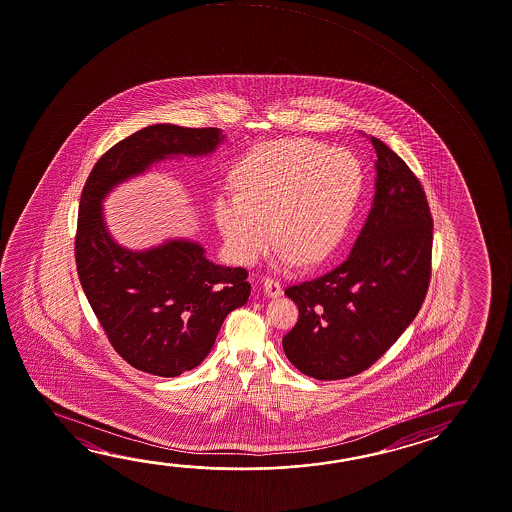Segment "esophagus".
Returning <instances> with one entry per match:
<instances>
[{
    "label": "esophagus",
    "instance_id": "34e87169",
    "mask_svg": "<svg viewBox=\"0 0 512 512\" xmlns=\"http://www.w3.org/2000/svg\"><path fill=\"white\" fill-rule=\"evenodd\" d=\"M264 293L268 298H278V296H282V287L278 284L277 280H273V278H264Z\"/></svg>",
    "mask_w": 512,
    "mask_h": 512
}]
</instances>
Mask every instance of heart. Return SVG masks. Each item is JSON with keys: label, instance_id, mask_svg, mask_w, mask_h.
<instances>
[{"label": "heart", "instance_id": "heart-1", "mask_svg": "<svg viewBox=\"0 0 512 512\" xmlns=\"http://www.w3.org/2000/svg\"><path fill=\"white\" fill-rule=\"evenodd\" d=\"M239 193L216 196L214 218L230 259L252 266L273 235L278 264L312 268L336 252L361 194L359 160L309 139L260 144L235 169ZM274 230L271 231L270 227Z\"/></svg>", "mask_w": 512, "mask_h": 512}]
</instances>
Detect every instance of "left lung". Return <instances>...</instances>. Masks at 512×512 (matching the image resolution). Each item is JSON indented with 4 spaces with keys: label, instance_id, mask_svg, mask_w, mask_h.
<instances>
[{
    "label": "left lung",
    "instance_id": "8db88e82",
    "mask_svg": "<svg viewBox=\"0 0 512 512\" xmlns=\"http://www.w3.org/2000/svg\"><path fill=\"white\" fill-rule=\"evenodd\" d=\"M375 148V196L339 268L287 287L300 318L285 355L316 380L353 377L378 361L416 318L430 282L432 216L418 178L389 146Z\"/></svg>",
    "mask_w": 512,
    "mask_h": 512
}]
</instances>
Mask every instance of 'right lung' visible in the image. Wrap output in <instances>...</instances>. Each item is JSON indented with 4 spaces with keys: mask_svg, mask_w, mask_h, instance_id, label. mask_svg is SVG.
<instances>
[{
    "mask_svg": "<svg viewBox=\"0 0 512 512\" xmlns=\"http://www.w3.org/2000/svg\"><path fill=\"white\" fill-rule=\"evenodd\" d=\"M223 141L219 128L146 126L112 146L85 182L75 239L78 278L114 350L144 373L169 378L196 368L252 287L246 269L214 264L191 239L128 250L107 230L101 203L153 164L203 157Z\"/></svg>",
    "mask_w": 512,
    "mask_h": 512,
    "instance_id": "obj_1",
    "label": "right lung"
}]
</instances>
